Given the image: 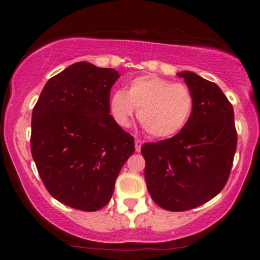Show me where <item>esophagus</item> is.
Segmentation results:
<instances>
[{
  "label": "esophagus",
  "mask_w": 260,
  "mask_h": 260,
  "mask_svg": "<svg viewBox=\"0 0 260 260\" xmlns=\"http://www.w3.org/2000/svg\"><path fill=\"white\" fill-rule=\"evenodd\" d=\"M140 148H142V140L136 139V151H137V153H139Z\"/></svg>",
  "instance_id": "obj_1"
}]
</instances>
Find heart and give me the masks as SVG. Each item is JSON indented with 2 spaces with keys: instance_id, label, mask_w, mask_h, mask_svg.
<instances>
[{
  "instance_id": "heart-1",
  "label": "heart",
  "mask_w": 260,
  "mask_h": 260,
  "mask_svg": "<svg viewBox=\"0 0 260 260\" xmlns=\"http://www.w3.org/2000/svg\"><path fill=\"white\" fill-rule=\"evenodd\" d=\"M109 106L118 126H129L138 109V120L151 137L170 138L188 123L194 99L189 88L182 83L142 76L131 80L127 91L113 90Z\"/></svg>"
}]
</instances>
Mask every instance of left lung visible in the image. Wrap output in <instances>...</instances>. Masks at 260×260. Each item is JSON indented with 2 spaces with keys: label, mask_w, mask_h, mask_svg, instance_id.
Listing matches in <instances>:
<instances>
[{
  "label": "left lung",
  "mask_w": 260,
  "mask_h": 260,
  "mask_svg": "<svg viewBox=\"0 0 260 260\" xmlns=\"http://www.w3.org/2000/svg\"><path fill=\"white\" fill-rule=\"evenodd\" d=\"M177 76L194 99L189 121L172 138L142 145L149 193L170 211L189 210L219 194L237 148L234 109L221 89L190 71Z\"/></svg>",
  "instance_id": "8db88e82"
}]
</instances>
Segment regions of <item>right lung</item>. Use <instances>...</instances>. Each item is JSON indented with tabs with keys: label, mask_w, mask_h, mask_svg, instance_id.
Instances as JSON below:
<instances>
[{
	"label": "right lung",
	"mask_w": 260,
	"mask_h": 260,
	"mask_svg": "<svg viewBox=\"0 0 260 260\" xmlns=\"http://www.w3.org/2000/svg\"><path fill=\"white\" fill-rule=\"evenodd\" d=\"M113 68L77 62L47 80L31 115L32 159L49 193L83 211L111 199L134 138L110 115Z\"/></svg>",
	"instance_id": "add662e5"
}]
</instances>
